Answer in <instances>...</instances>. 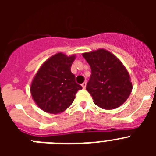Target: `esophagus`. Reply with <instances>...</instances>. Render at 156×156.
Returning a JSON list of instances; mask_svg holds the SVG:
<instances>
[{"label": "esophagus", "instance_id": "1", "mask_svg": "<svg viewBox=\"0 0 156 156\" xmlns=\"http://www.w3.org/2000/svg\"><path fill=\"white\" fill-rule=\"evenodd\" d=\"M81 86H82V87L83 88V89H85V88H86V86H87V83L84 82L83 83H82V85H81Z\"/></svg>", "mask_w": 156, "mask_h": 156}]
</instances>
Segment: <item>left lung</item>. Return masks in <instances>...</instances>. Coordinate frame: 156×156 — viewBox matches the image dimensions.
<instances>
[{
    "instance_id": "8db88e82",
    "label": "left lung",
    "mask_w": 156,
    "mask_h": 156,
    "mask_svg": "<svg viewBox=\"0 0 156 156\" xmlns=\"http://www.w3.org/2000/svg\"><path fill=\"white\" fill-rule=\"evenodd\" d=\"M82 55L91 69L86 89L94 104L103 109H114L122 105L133 88L129 73L122 62L103 48Z\"/></svg>"
}]
</instances>
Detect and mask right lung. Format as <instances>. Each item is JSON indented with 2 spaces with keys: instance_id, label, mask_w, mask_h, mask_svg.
Returning a JSON list of instances; mask_svg holds the SVG:
<instances>
[{
  "instance_id": "add662e5",
  "label": "right lung",
  "mask_w": 156,
  "mask_h": 156,
  "mask_svg": "<svg viewBox=\"0 0 156 156\" xmlns=\"http://www.w3.org/2000/svg\"><path fill=\"white\" fill-rule=\"evenodd\" d=\"M75 55L67 56L62 52L47 59L34 76L30 86L32 98L43 111L58 114L73 102L76 93L82 89L71 73Z\"/></svg>"
}]
</instances>
